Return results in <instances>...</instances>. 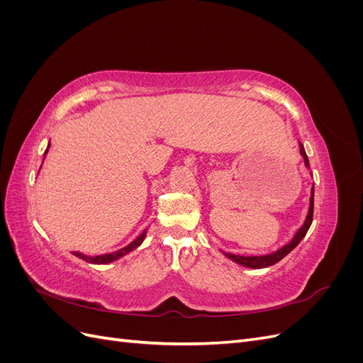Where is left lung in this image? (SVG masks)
<instances>
[{"mask_svg":"<svg viewBox=\"0 0 363 363\" xmlns=\"http://www.w3.org/2000/svg\"><path fill=\"white\" fill-rule=\"evenodd\" d=\"M300 155L304 159V164L307 168H309V159H307V155L304 151V147L300 142ZM313 191H315V186H312L311 189V200H309V211H307L306 219L303 225L296 230V233L294 235V238L289 240L288 244H284L283 247H280L279 250H276L274 252H269V255H263V256H239V255H232V252H225L223 251V255L225 257H228L232 262L238 263L240 267H245V268H252V269H260V268H268L271 265H276L277 262H280L284 256H288L289 252L301 242V239L306 236L307 230H309L311 224H312V219H313Z\"/></svg>","mask_w":363,"mask_h":363,"instance_id":"8db88e82","label":"left lung"}]
</instances>
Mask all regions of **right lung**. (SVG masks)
<instances>
[{
  "instance_id": "right-lung-1",
  "label": "right lung",
  "mask_w": 363,
  "mask_h": 363,
  "mask_svg": "<svg viewBox=\"0 0 363 363\" xmlns=\"http://www.w3.org/2000/svg\"><path fill=\"white\" fill-rule=\"evenodd\" d=\"M48 148H50V144H48V147H47V150H45V155H43V157L47 156V152H48ZM147 238V228L144 230V232H142L133 242H130L127 247H124V248H121V250H118V251H113V252H108V255H100V256H86V255H83V252H79V251H74L72 255L74 256H77V257H80V259H83V260H86L87 263H95V265H106V263H112V262H115V260H118V259H121V257H124L125 255H128L130 251H133V250H136L142 242H144V239Z\"/></svg>"
}]
</instances>
